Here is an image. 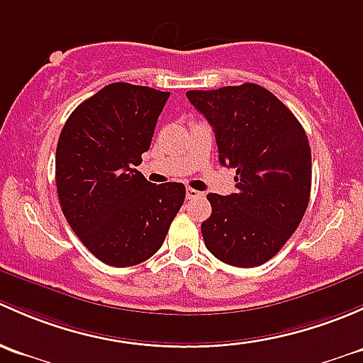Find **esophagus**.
<instances>
[{"label": "esophagus", "instance_id": "1", "mask_svg": "<svg viewBox=\"0 0 363 363\" xmlns=\"http://www.w3.org/2000/svg\"><path fill=\"white\" fill-rule=\"evenodd\" d=\"M201 197H204L203 192H199V190L196 189H186V199H201Z\"/></svg>", "mask_w": 363, "mask_h": 363}]
</instances>
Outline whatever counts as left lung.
I'll return each instance as SVG.
<instances>
[{
    "instance_id": "8db88e82",
    "label": "left lung",
    "mask_w": 363,
    "mask_h": 363,
    "mask_svg": "<svg viewBox=\"0 0 363 363\" xmlns=\"http://www.w3.org/2000/svg\"><path fill=\"white\" fill-rule=\"evenodd\" d=\"M208 118L218 160L236 169V194H208L204 245L222 262L257 267L283 248L304 216L311 194V148L285 104L257 84L189 91Z\"/></svg>"
}]
</instances>
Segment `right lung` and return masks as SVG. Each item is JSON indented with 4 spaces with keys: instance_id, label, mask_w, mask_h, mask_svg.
<instances>
[{
    "instance_id": "right-lung-1",
    "label": "right lung",
    "mask_w": 363,
    "mask_h": 363,
    "mask_svg": "<svg viewBox=\"0 0 363 363\" xmlns=\"http://www.w3.org/2000/svg\"><path fill=\"white\" fill-rule=\"evenodd\" d=\"M169 92L117 82L74 108L55 150V185L69 227L101 262L130 267L162 246L185 185L136 169Z\"/></svg>"
}]
</instances>
